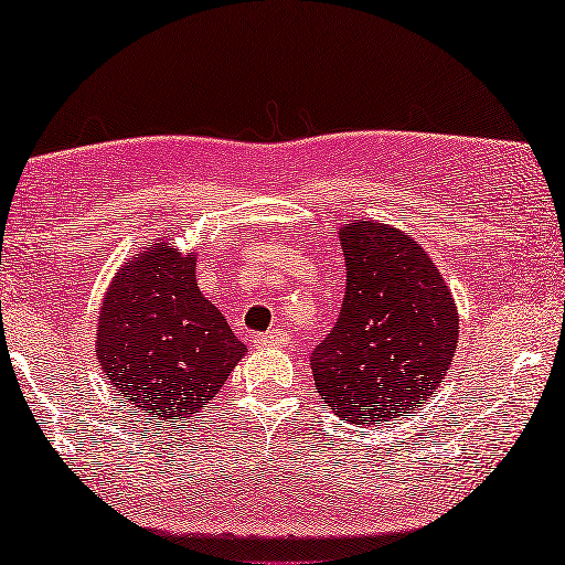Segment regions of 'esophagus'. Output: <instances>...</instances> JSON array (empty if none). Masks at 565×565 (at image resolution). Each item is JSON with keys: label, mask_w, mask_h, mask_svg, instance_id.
Listing matches in <instances>:
<instances>
[{"label": "esophagus", "mask_w": 565, "mask_h": 565, "mask_svg": "<svg viewBox=\"0 0 565 565\" xmlns=\"http://www.w3.org/2000/svg\"><path fill=\"white\" fill-rule=\"evenodd\" d=\"M250 342H254V347H279L284 344V334L279 329H271V331H264V334H254L250 337Z\"/></svg>", "instance_id": "obj_1"}]
</instances>
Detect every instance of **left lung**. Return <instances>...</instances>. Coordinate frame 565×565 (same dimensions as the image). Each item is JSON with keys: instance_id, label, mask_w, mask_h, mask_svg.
<instances>
[{"instance_id": "obj_1", "label": "left lung", "mask_w": 565, "mask_h": 565, "mask_svg": "<svg viewBox=\"0 0 565 565\" xmlns=\"http://www.w3.org/2000/svg\"><path fill=\"white\" fill-rule=\"evenodd\" d=\"M339 238L344 301L311 372L339 417L377 427L435 395L458 349V315L443 274L402 231L356 221Z\"/></svg>"}]
</instances>
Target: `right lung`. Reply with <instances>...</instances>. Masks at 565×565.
Returning a JSON list of instances; mask_svg holds the SVG:
<instances>
[{"instance_id": "1", "label": "right lung", "mask_w": 565, "mask_h": 565, "mask_svg": "<svg viewBox=\"0 0 565 565\" xmlns=\"http://www.w3.org/2000/svg\"><path fill=\"white\" fill-rule=\"evenodd\" d=\"M95 349L113 387L163 423L199 412L246 352L199 291L195 258L163 244L115 276Z\"/></svg>"}]
</instances>
